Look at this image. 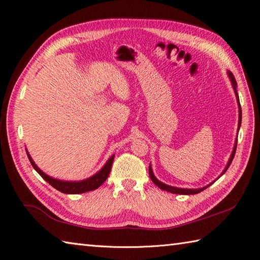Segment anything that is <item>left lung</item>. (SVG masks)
<instances>
[{"instance_id": "1", "label": "left lung", "mask_w": 260, "mask_h": 260, "mask_svg": "<svg viewBox=\"0 0 260 260\" xmlns=\"http://www.w3.org/2000/svg\"><path fill=\"white\" fill-rule=\"evenodd\" d=\"M226 74H228V77H229V79H230V81H231V83H232V88H233V90H234L235 98H237L238 106H239V124H238V132H239L240 127H241V123H242V109H241L239 94H238V91H237L238 83H237V80H235V78H234L233 74L230 72V70H228ZM237 145H238V136H237V139H235L234 146H233V151H232V153H231V155H230V158H229V160H228L226 166H225V168L223 169V171L221 172V174H220V176H219L217 179H215L214 181H212V182H210L209 184H207V185H205V186H203V187H200V188H182V187H177V186H171V185H168V184H165V183L161 182V181H159L158 179H157V178L155 177L154 172H153V169H152V166H151V164H149V167H148L149 177H151V180L153 181V182H154L157 186H158L159 188H161V190H164V191H167V192L174 193V194H183V195L198 194V193H200V192L205 190V188H207L209 185H211L214 182H216V181H217L220 177H221V176L224 174V172L228 170V168L230 167V165H231V162H232V160H233V157H234V155H235V151H237Z\"/></svg>"}]
</instances>
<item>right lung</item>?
Returning a JSON list of instances; mask_svg holds the SVG:
<instances>
[{
  "mask_svg": "<svg viewBox=\"0 0 260 260\" xmlns=\"http://www.w3.org/2000/svg\"><path fill=\"white\" fill-rule=\"evenodd\" d=\"M26 152H27V156H28L31 165H32V167L35 168V170L38 172V174L40 175L46 181V182L50 183L53 187H55L59 192L65 193V194H80V193H85L89 191L96 190V188L103 184L105 182V180L108 178L109 172H111V169H112L114 157H115V155H112L111 157H109V159L106 161L104 166L101 168V170L98 171L95 175H93L92 177H90L88 179H84L81 181H64V180H58V179L52 178L46 174H44V172L37 166L34 159L31 158V156L28 153L27 149H26Z\"/></svg>",
  "mask_w": 260,
  "mask_h": 260,
  "instance_id": "obj_1",
  "label": "right lung"
}]
</instances>
